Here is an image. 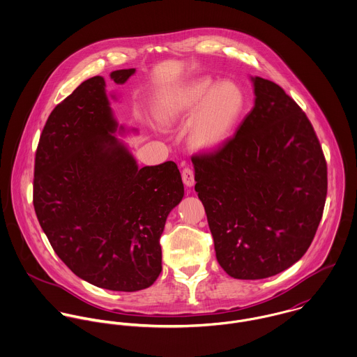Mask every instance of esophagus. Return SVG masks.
Masks as SVG:
<instances>
[{"label":"esophagus","mask_w":357,"mask_h":357,"mask_svg":"<svg viewBox=\"0 0 357 357\" xmlns=\"http://www.w3.org/2000/svg\"><path fill=\"white\" fill-rule=\"evenodd\" d=\"M182 181H183V183L188 188H192L195 185V172H193V169L190 167L183 168V171H182Z\"/></svg>","instance_id":"esophagus-1"}]
</instances>
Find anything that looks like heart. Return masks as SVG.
Instances as JSON below:
<instances>
[{
    "label": "heart",
    "mask_w": 357,
    "mask_h": 357,
    "mask_svg": "<svg viewBox=\"0 0 357 357\" xmlns=\"http://www.w3.org/2000/svg\"><path fill=\"white\" fill-rule=\"evenodd\" d=\"M245 107L246 97L237 82L199 77L164 91L156 101L155 115L164 126L189 121L186 128L189 148L208 153L227 142Z\"/></svg>",
    "instance_id": "obj_1"
}]
</instances>
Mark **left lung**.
Masks as SVG:
<instances>
[{
  "label": "left lung",
  "mask_w": 357,
  "mask_h": 357,
  "mask_svg": "<svg viewBox=\"0 0 357 357\" xmlns=\"http://www.w3.org/2000/svg\"><path fill=\"white\" fill-rule=\"evenodd\" d=\"M255 107L236 135L192 158L220 267L236 279L273 277L317 234L327 164L303 109L271 80L252 77Z\"/></svg>",
  "instance_id": "left-lung-1"
}]
</instances>
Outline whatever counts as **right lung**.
Instances as JSON below:
<instances>
[{"mask_svg":"<svg viewBox=\"0 0 357 357\" xmlns=\"http://www.w3.org/2000/svg\"><path fill=\"white\" fill-rule=\"evenodd\" d=\"M134 73L118 70L111 79L123 84ZM105 86L102 77L84 80L49 115L33 202L53 250L77 277L137 291L161 273L160 237L185 190L174 161L139 168L114 135L119 124Z\"/></svg>","mask_w":357,"mask_h":357,"instance_id":"1","label":"right lung"}]
</instances>
